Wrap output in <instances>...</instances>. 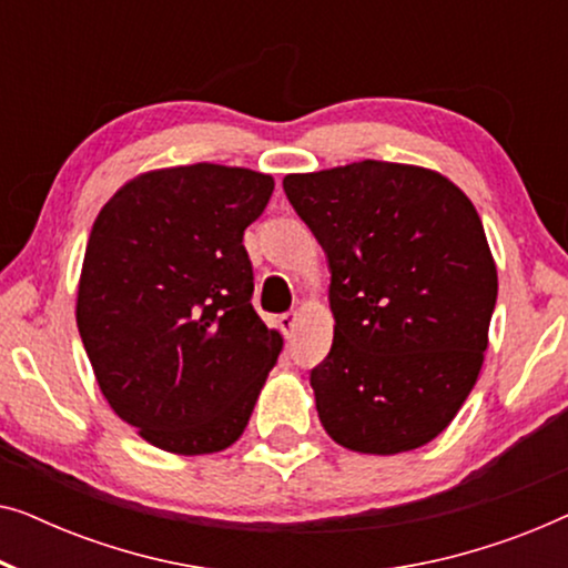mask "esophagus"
<instances>
[{
  "label": "esophagus",
  "instance_id": "1",
  "mask_svg": "<svg viewBox=\"0 0 568 568\" xmlns=\"http://www.w3.org/2000/svg\"><path fill=\"white\" fill-rule=\"evenodd\" d=\"M297 321H300L297 313H284V315H278V328H282V333H284L286 338H292L294 325H297Z\"/></svg>",
  "mask_w": 568,
  "mask_h": 568
}]
</instances>
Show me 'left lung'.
Segmentation results:
<instances>
[{
	"instance_id": "8db88e82",
	"label": "left lung",
	"mask_w": 568,
	"mask_h": 568,
	"mask_svg": "<svg viewBox=\"0 0 568 568\" xmlns=\"http://www.w3.org/2000/svg\"><path fill=\"white\" fill-rule=\"evenodd\" d=\"M331 268L333 346L310 372L323 429L367 455L408 453L453 422L476 385L496 266L470 199L398 162L284 178Z\"/></svg>"
}]
</instances>
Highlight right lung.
Returning <instances> with one entry per match:
<instances>
[{
  "mask_svg": "<svg viewBox=\"0 0 568 568\" xmlns=\"http://www.w3.org/2000/svg\"><path fill=\"white\" fill-rule=\"evenodd\" d=\"M271 193V175L196 162L134 178L92 224L77 328L105 400L165 453L237 442L282 352L243 245Z\"/></svg>",
  "mask_w": 568,
  "mask_h": 568,
  "instance_id": "add662e5",
  "label": "right lung"
}]
</instances>
